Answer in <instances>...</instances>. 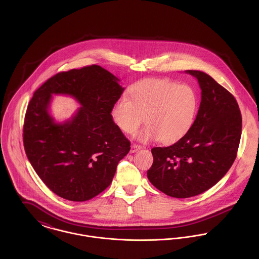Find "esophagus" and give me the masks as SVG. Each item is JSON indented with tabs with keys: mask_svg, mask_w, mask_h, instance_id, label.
Wrapping results in <instances>:
<instances>
[{
	"mask_svg": "<svg viewBox=\"0 0 259 259\" xmlns=\"http://www.w3.org/2000/svg\"><path fill=\"white\" fill-rule=\"evenodd\" d=\"M142 147L141 146H139V145H136V144H134L132 147H131V152H136L137 150H139V149H141Z\"/></svg>",
	"mask_w": 259,
	"mask_h": 259,
	"instance_id": "esophagus-1",
	"label": "esophagus"
}]
</instances>
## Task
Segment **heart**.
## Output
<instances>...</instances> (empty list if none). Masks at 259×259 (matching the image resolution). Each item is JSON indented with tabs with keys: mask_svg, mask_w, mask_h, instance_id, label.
Instances as JSON below:
<instances>
[{
	"mask_svg": "<svg viewBox=\"0 0 259 259\" xmlns=\"http://www.w3.org/2000/svg\"><path fill=\"white\" fill-rule=\"evenodd\" d=\"M198 109L199 97L191 85L168 77H148L130 88L127 100L120 99L113 105L111 117L124 134H134L145 118L147 126L137 138L170 145L190 132Z\"/></svg>",
	"mask_w": 259,
	"mask_h": 259,
	"instance_id": "obj_1",
	"label": "heart"
}]
</instances>
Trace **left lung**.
Segmentation results:
<instances>
[{
	"label": "left lung",
	"instance_id": "1",
	"mask_svg": "<svg viewBox=\"0 0 259 259\" xmlns=\"http://www.w3.org/2000/svg\"><path fill=\"white\" fill-rule=\"evenodd\" d=\"M198 80L201 102L195 122L183 140L151 148L149 182L163 193L186 198L218 184L234 162L242 117L235 98L209 74L189 70Z\"/></svg>",
	"mask_w": 259,
	"mask_h": 259
}]
</instances>
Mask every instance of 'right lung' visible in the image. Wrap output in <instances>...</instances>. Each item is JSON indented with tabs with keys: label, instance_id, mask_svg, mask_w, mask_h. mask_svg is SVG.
I'll return each mask as SVG.
<instances>
[{
	"label": "right lung",
	"instance_id": "obj_1",
	"mask_svg": "<svg viewBox=\"0 0 259 259\" xmlns=\"http://www.w3.org/2000/svg\"><path fill=\"white\" fill-rule=\"evenodd\" d=\"M117 81L98 65L61 72L47 79L28 105L26 154L44 184L65 199L85 201L104 191L131 149L111 117L123 92ZM53 93L70 94L82 105L72 121L59 125L48 114Z\"/></svg>",
	"mask_w": 259,
	"mask_h": 259
}]
</instances>
